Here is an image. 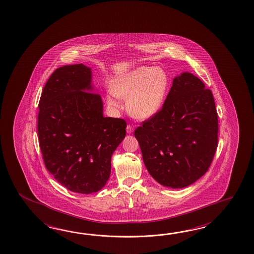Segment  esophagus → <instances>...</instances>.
<instances>
[{"label": "esophagus", "mask_w": 254, "mask_h": 254, "mask_svg": "<svg viewBox=\"0 0 254 254\" xmlns=\"http://www.w3.org/2000/svg\"><path fill=\"white\" fill-rule=\"evenodd\" d=\"M134 132V127H132V126H130V125H127V134H132Z\"/></svg>", "instance_id": "34e87169"}]
</instances>
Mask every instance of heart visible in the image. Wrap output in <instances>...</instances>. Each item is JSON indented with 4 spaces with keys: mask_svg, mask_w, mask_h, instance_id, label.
<instances>
[{
    "mask_svg": "<svg viewBox=\"0 0 254 254\" xmlns=\"http://www.w3.org/2000/svg\"><path fill=\"white\" fill-rule=\"evenodd\" d=\"M169 77L163 69L138 66L120 73L113 79L107 96L110 107L120 106L118 97L127 98L130 115L139 120H147L160 111L167 96Z\"/></svg>",
    "mask_w": 254,
    "mask_h": 254,
    "instance_id": "obj_1",
    "label": "heart"
}]
</instances>
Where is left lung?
Wrapping results in <instances>:
<instances>
[{
  "label": "left lung",
  "mask_w": 254,
  "mask_h": 254,
  "mask_svg": "<svg viewBox=\"0 0 254 254\" xmlns=\"http://www.w3.org/2000/svg\"><path fill=\"white\" fill-rule=\"evenodd\" d=\"M214 98L202 81L183 72L173 79L163 107L135 129L148 173L160 185L182 189L209 169L218 145Z\"/></svg>",
  "instance_id": "obj_1"
}]
</instances>
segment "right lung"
I'll return each instance as SVG.
<instances>
[{
    "mask_svg": "<svg viewBox=\"0 0 254 254\" xmlns=\"http://www.w3.org/2000/svg\"><path fill=\"white\" fill-rule=\"evenodd\" d=\"M83 64L57 69L39 102L38 136L47 170L71 191L102 190L114 151L126 136L124 119L105 118L103 101Z\"/></svg>",
    "mask_w": 254,
    "mask_h": 254,
    "instance_id": "add662e5",
    "label": "right lung"
}]
</instances>
